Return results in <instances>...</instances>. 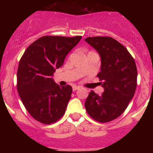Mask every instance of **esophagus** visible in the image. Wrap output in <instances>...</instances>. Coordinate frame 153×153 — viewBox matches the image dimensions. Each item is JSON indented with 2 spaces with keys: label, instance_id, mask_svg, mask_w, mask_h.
<instances>
[{
  "label": "esophagus",
  "instance_id": "34e87169",
  "mask_svg": "<svg viewBox=\"0 0 153 153\" xmlns=\"http://www.w3.org/2000/svg\"><path fill=\"white\" fill-rule=\"evenodd\" d=\"M79 88H80V86H73V90H74V91H75V90H78V89H79Z\"/></svg>",
  "mask_w": 153,
  "mask_h": 153
}]
</instances>
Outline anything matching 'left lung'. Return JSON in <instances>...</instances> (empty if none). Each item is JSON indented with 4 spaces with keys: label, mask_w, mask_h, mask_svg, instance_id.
<instances>
[{
    "label": "left lung",
    "mask_w": 153,
    "mask_h": 153,
    "mask_svg": "<svg viewBox=\"0 0 153 153\" xmlns=\"http://www.w3.org/2000/svg\"><path fill=\"white\" fill-rule=\"evenodd\" d=\"M101 57V71L97 74L104 92L98 95L91 90L85 102L90 117L100 123L118 118L129 105L137 86V69L127 49L110 36L85 39Z\"/></svg>",
    "instance_id": "obj_1"
}]
</instances>
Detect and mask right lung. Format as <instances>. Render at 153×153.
<instances>
[{
  "instance_id": "1",
  "label": "right lung",
  "mask_w": 153,
  "mask_h": 153,
  "mask_svg": "<svg viewBox=\"0 0 153 153\" xmlns=\"http://www.w3.org/2000/svg\"><path fill=\"white\" fill-rule=\"evenodd\" d=\"M82 36H44L27 47L19 62L17 87L24 106L41 123H56L64 115L72 87L60 86L52 76Z\"/></svg>"
}]
</instances>
